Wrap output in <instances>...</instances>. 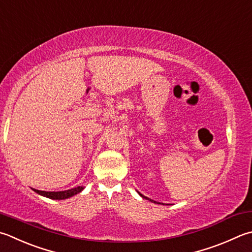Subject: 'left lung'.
<instances>
[{
    "label": "left lung",
    "instance_id": "left-lung-1",
    "mask_svg": "<svg viewBox=\"0 0 252 252\" xmlns=\"http://www.w3.org/2000/svg\"><path fill=\"white\" fill-rule=\"evenodd\" d=\"M140 195H141V194H140ZM142 197H144V198H147V200H150V198H148V197H146V196H144V195H141ZM151 202H154V203H157V202H155V201H153V200H150Z\"/></svg>",
    "mask_w": 252,
    "mask_h": 252
}]
</instances>
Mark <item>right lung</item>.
<instances>
[{
  "label": "right lung",
  "instance_id": "right-lung-1",
  "mask_svg": "<svg viewBox=\"0 0 252 252\" xmlns=\"http://www.w3.org/2000/svg\"><path fill=\"white\" fill-rule=\"evenodd\" d=\"M34 191L38 194H40L42 196H46L48 198H52V200H64V198H68L75 195V194L80 193L83 189L82 187H77L71 189H67V191H60V192H46V191H39V189H32Z\"/></svg>",
  "mask_w": 252,
  "mask_h": 252
}]
</instances>
